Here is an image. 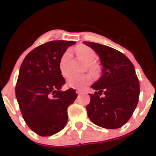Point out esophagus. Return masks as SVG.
Listing matches in <instances>:
<instances>
[{
	"label": "esophagus",
	"instance_id": "34e87169",
	"mask_svg": "<svg viewBox=\"0 0 156 156\" xmlns=\"http://www.w3.org/2000/svg\"><path fill=\"white\" fill-rule=\"evenodd\" d=\"M76 93H77V94H80L82 92H80V91H79V90H76Z\"/></svg>",
	"mask_w": 156,
	"mask_h": 156
}]
</instances>
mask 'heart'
Here are the masks:
<instances>
[{
    "mask_svg": "<svg viewBox=\"0 0 156 156\" xmlns=\"http://www.w3.org/2000/svg\"><path fill=\"white\" fill-rule=\"evenodd\" d=\"M76 53L80 58L88 63V67L90 69H94V66L92 62L96 57V53L92 48L87 46H79L76 49ZM72 58V53L67 51L62 55L58 62V68L61 74L64 77L69 76L71 73L70 62ZM92 81V77L89 74L84 75H70L67 79V86L69 88L78 89H83Z\"/></svg>",
    "mask_w": 156,
    "mask_h": 156,
    "instance_id": "b5f03b06",
    "label": "heart"
}]
</instances>
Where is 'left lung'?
<instances>
[{
	"mask_svg": "<svg viewBox=\"0 0 156 156\" xmlns=\"http://www.w3.org/2000/svg\"><path fill=\"white\" fill-rule=\"evenodd\" d=\"M83 44L95 51L102 66L101 78L91 86L98 92L90 94L86 107L88 117L98 126L117 129L129 120L139 102L140 86L135 68L114 48L91 42Z\"/></svg>",
	"mask_w": 156,
	"mask_h": 156,
	"instance_id": "left-lung-1",
	"label": "left lung"
}]
</instances>
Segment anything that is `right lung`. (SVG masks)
Returning a JSON list of instances; mask_svg holds the SVG:
<instances>
[{
    "mask_svg": "<svg viewBox=\"0 0 156 156\" xmlns=\"http://www.w3.org/2000/svg\"><path fill=\"white\" fill-rule=\"evenodd\" d=\"M72 41H51L36 48L23 60L16 85V98L26 124L42 136L62 130L67 108L78 97L74 89L62 91L65 80L58 62Z\"/></svg>",
    "mask_w": 156,
    "mask_h": 156,
    "instance_id": "1",
    "label": "right lung"
}]
</instances>
